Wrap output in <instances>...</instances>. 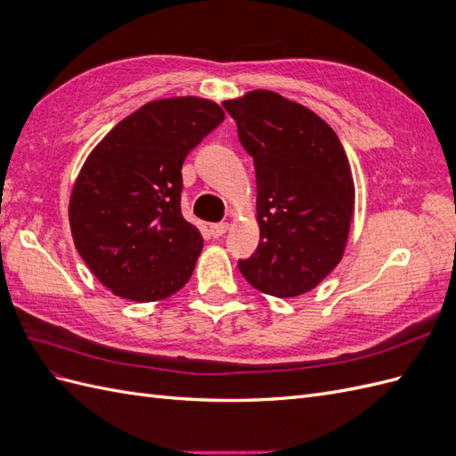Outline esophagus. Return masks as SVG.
<instances>
[{
  "label": "esophagus",
  "mask_w": 456,
  "mask_h": 456,
  "mask_svg": "<svg viewBox=\"0 0 456 456\" xmlns=\"http://www.w3.org/2000/svg\"><path fill=\"white\" fill-rule=\"evenodd\" d=\"M228 228H230L228 223H218V224H211V226H209V232H211L213 238H223L224 233L228 232Z\"/></svg>",
  "instance_id": "1"
}]
</instances>
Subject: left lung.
<instances>
[{
    "instance_id": "obj_1",
    "label": "left lung",
    "mask_w": 456,
    "mask_h": 456,
    "mask_svg": "<svg viewBox=\"0 0 456 456\" xmlns=\"http://www.w3.org/2000/svg\"><path fill=\"white\" fill-rule=\"evenodd\" d=\"M223 106L256 173L260 241L240 270L260 293L305 295L335 270L348 241L355 188L346 151L320 116L273 91Z\"/></svg>"
}]
</instances>
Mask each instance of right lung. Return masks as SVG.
Here are the masks:
<instances>
[{"label":"right lung","mask_w":456,"mask_h":456,"mask_svg":"<svg viewBox=\"0 0 456 456\" xmlns=\"http://www.w3.org/2000/svg\"><path fill=\"white\" fill-rule=\"evenodd\" d=\"M224 110L200 96L151 101L110 131L68 205L77 253L114 295L154 302L183 289L203 249L181 213L183 163Z\"/></svg>","instance_id":"add662e5"}]
</instances>
